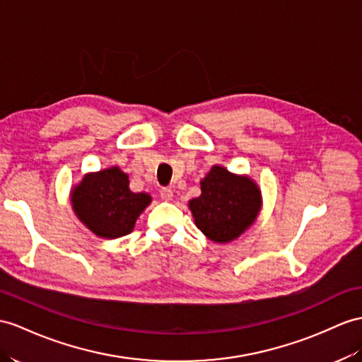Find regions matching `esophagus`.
<instances>
[{
    "instance_id": "obj_1",
    "label": "esophagus",
    "mask_w": 362,
    "mask_h": 362,
    "mask_svg": "<svg viewBox=\"0 0 362 362\" xmlns=\"http://www.w3.org/2000/svg\"><path fill=\"white\" fill-rule=\"evenodd\" d=\"M160 195L164 201H172L173 199V190L169 187H164L160 190Z\"/></svg>"
}]
</instances>
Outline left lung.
Listing matches in <instances>:
<instances>
[{
  "label": "left lung",
  "instance_id": "8db88e82",
  "mask_svg": "<svg viewBox=\"0 0 362 362\" xmlns=\"http://www.w3.org/2000/svg\"><path fill=\"white\" fill-rule=\"evenodd\" d=\"M199 186L201 195L189 201V210L195 226L210 241L232 243L257 221L262 209V195L249 175L211 165Z\"/></svg>",
  "mask_w": 362,
  "mask_h": 362
}]
</instances>
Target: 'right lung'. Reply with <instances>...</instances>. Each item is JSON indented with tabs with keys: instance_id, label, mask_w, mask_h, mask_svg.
Returning a JSON list of instances; mask_svg holds the SVG:
<instances>
[{
	"instance_id": "add662e5",
	"label": "right lung",
	"mask_w": 362,
	"mask_h": 362,
	"mask_svg": "<svg viewBox=\"0 0 362 362\" xmlns=\"http://www.w3.org/2000/svg\"><path fill=\"white\" fill-rule=\"evenodd\" d=\"M119 167L86 173L70 189V204L81 224L101 240H117L134 230L138 216L152 202L148 193L129 187Z\"/></svg>"
}]
</instances>
